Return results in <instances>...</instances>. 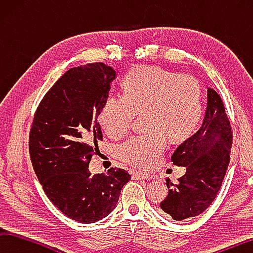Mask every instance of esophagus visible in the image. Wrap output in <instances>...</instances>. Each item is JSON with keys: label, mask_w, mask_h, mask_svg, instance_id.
<instances>
[{"label": "esophagus", "mask_w": 253, "mask_h": 253, "mask_svg": "<svg viewBox=\"0 0 253 253\" xmlns=\"http://www.w3.org/2000/svg\"><path fill=\"white\" fill-rule=\"evenodd\" d=\"M132 178L136 179V180H141V179L150 180V179H152L153 176L150 174H144V173H142V172H133V173H132Z\"/></svg>", "instance_id": "1"}]
</instances>
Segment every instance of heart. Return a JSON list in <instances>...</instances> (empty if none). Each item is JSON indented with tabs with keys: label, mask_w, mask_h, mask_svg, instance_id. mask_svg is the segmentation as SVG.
Masks as SVG:
<instances>
[{
	"label": "heart",
	"mask_w": 253,
	"mask_h": 253,
	"mask_svg": "<svg viewBox=\"0 0 253 253\" xmlns=\"http://www.w3.org/2000/svg\"><path fill=\"white\" fill-rule=\"evenodd\" d=\"M123 95H111L100 111L105 133L119 139L130 131L135 115L142 113V134L126 141L118 149L123 162L151 169L167 145L188 139L202 115V86L190 74H180L153 65H138L122 81Z\"/></svg>",
	"instance_id": "obj_1"
}]
</instances>
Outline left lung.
I'll return each mask as SVG.
<instances>
[{"label": "left lung", "mask_w": 253, "mask_h": 253, "mask_svg": "<svg viewBox=\"0 0 253 253\" xmlns=\"http://www.w3.org/2000/svg\"><path fill=\"white\" fill-rule=\"evenodd\" d=\"M232 132L220 95L208 88L206 115L200 129L181 143L171 161L185 167L173 184L167 180L168 197L160 203L169 219L187 220L205 212L218 194L230 162Z\"/></svg>", "instance_id": "left-lung-1"}]
</instances>
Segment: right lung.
<instances>
[{
  "mask_svg": "<svg viewBox=\"0 0 253 253\" xmlns=\"http://www.w3.org/2000/svg\"><path fill=\"white\" fill-rule=\"evenodd\" d=\"M115 71L104 63L72 68L57 80L35 111L29 150L40 183L61 212L93 223L113 211L131 175L110 169L92 175L88 163L102 131L97 121Z\"/></svg>",
  "mask_w": 253,
  "mask_h": 253,
  "instance_id": "right-lung-1",
  "label": "right lung"
}]
</instances>
